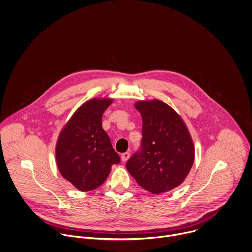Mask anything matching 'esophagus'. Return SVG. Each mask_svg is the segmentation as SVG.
<instances>
[{
  "instance_id": "34e87169",
  "label": "esophagus",
  "mask_w": 252,
  "mask_h": 252,
  "mask_svg": "<svg viewBox=\"0 0 252 252\" xmlns=\"http://www.w3.org/2000/svg\"><path fill=\"white\" fill-rule=\"evenodd\" d=\"M129 158H130V153H128V152H126V153H124V154L121 155V159H122V161H127V160L129 159Z\"/></svg>"
}]
</instances>
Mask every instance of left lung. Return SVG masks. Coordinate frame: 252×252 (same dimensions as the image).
<instances>
[{"instance_id":"1","label":"left lung","mask_w":252,"mask_h":252,"mask_svg":"<svg viewBox=\"0 0 252 252\" xmlns=\"http://www.w3.org/2000/svg\"><path fill=\"white\" fill-rule=\"evenodd\" d=\"M143 120L142 147L126 167L137 183L153 194L178 187L195 158L191 135L180 115L158 99L135 103Z\"/></svg>"}]
</instances>
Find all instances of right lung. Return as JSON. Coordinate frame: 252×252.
I'll list each match as a JSON object with an SVG mask.
<instances>
[{
  "instance_id": "right-lung-1",
  "label": "right lung",
  "mask_w": 252,
  "mask_h": 252,
  "mask_svg": "<svg viewBox=\"0 0 252 252\" xmlns=\"http://www.w3.org/2000/svg\"><path fill=\"white\" fill-rule=\"evenodd\" d=\"M112 98H93L82 104L61 130L56 144V162L61 175L78 190L100 186L120 161L102 128L103 112Z\"/></svg>"
}]
</instances>
